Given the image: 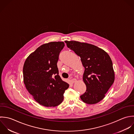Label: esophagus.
<instances>
[{
    "label": "esophagus",
    "mask_w": 134,
    "mask_h": 134,
    "mask_svg": "<svg viewBox=\"0 0 134 134\" xmlns=\"http://www.w3.org/2000/svg\"><path fill=\"white\" fill-rule=\"evenodd\" d=\"M70 81H71V83H74V82H75L77 81V80H76V79L74 78V79H72Z\"/></svg>",
    "instance_id": "34e87169"
}]
</instances>
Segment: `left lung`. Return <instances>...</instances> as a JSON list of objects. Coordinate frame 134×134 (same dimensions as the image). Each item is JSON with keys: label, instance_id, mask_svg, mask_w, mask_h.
Masks as SVG:
<instances>
[{"label": "left lung", "instance_id": "obj_1", "mask_svg": "<svg viewBox=\"0 0 134 134\" xmlns=\"http://www.w3.org/2000/svg\"><path fill=\"white\" fill-rule=\"evenodd\" d=\"M65 43L80 57L85 67L83 80L87 90L80 96L81 99L88 104L99 102L114 81V71L110 56L102 49L90 44L75 41H66Z\"/></svg>", "mask_w": 134, "mask_h": 134}]
</instances>
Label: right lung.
Masks as SVG:
<instances>
[{"label":"right lung","instance_id":"add662e5","mask_svg":"<svg viewBox=\"0 0 134 134\" xmlns=\"http://www.w3.org/2000/svg\"><path fill=\"white\" fill-rule=\"evenodd\" d=\"M63 42H52L38 47L25 60L23 81L28 92L40 104L56 107L63 101L69 85L59 75L57 63Z\"/></svg>","mask_w":134,"mask_h":134}]
</instances>
